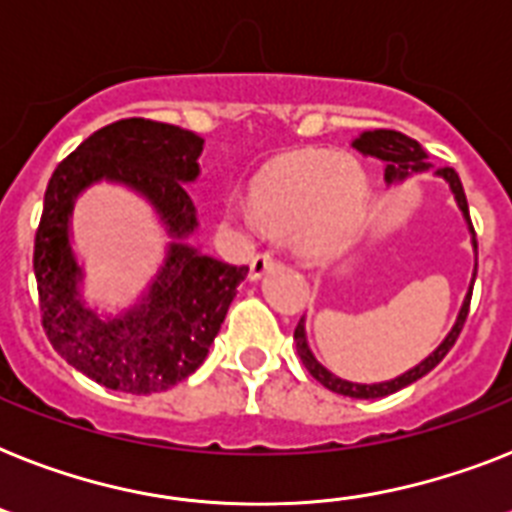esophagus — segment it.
<instances>
[{"instance_id": "obj_1", "label": "esophagus", "mask_w": 512, "mask_h": 512, "mask_svg": "<svg viewBox=\"0 0 512 512\" xmlns=\"http://www.w3.org/2000/svg\"><path fill=\"white\" fill-rule=\"evenodd\" d=\"M274 264H277V259H274V253L259 251L251 259V272H248V277H251V280H259V277H264V274L269 272V269H272Z\"/></svg>"}]
</instances>
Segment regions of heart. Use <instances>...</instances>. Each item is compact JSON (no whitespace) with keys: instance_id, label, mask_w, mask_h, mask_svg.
<instances>
[{"instance_id":"obj_1","label":"heart","mask_w":512,"mask_h":512,"mask_svg":"<svg viewBox=\"0 0 512 512\" xmlns=\"http://www.w3.org/2000/svg\"><path fill=\"white\" fill-rule=\"evenodd\" d=\"M366 190V172L353 156L298 149L261 167L253 177L251 201L261 225L277 232L298 230L303 248L329 251L361 217Z\"/></svg>"}]
</instances>
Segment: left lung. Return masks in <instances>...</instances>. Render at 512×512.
<instances>
[{
	"label": "left lung",
	"instance_id": "1",
	"mask_svg": "<svg viewBox=\"0 0 512 512\" xmlns=\"http://www.w3.org/2000/svg\"><path fill=\"white\" fill-rule=\"evenodd\" d=\"M353 149L361 151L363 156H374L379 162L384 164V180L387 183H395V180H403L408 177V172H424L429 170V162H426V151L418 146V141L408 138V135L398 133V130H369V133H363L361 138L353 141ZM437 175L450 185V190L455 193V201H458L460 211H463V217H466L468 227H471V217H468V201H466V193H463V183H460L458 172L453 167H439ZM474 232V227H471ZM474 248H476V238H474ZM474 280H476V272H474ZM471 293H474V282H471V290H468L466 301H463V308H460L458 319H455L453 329L447 332V337L442 340L437 350H434L432 356L424 358V361L413 366L411 371H405L400 377L390 379V382H379V384H358V382H348V379H340L335 377L332 371H327L322 363L316 361L314 353L308 350V342H306V327H303V319L298 322L295 327V348H298V356H301L303 366L308 369V374L316 379V382H322L327 390L337 392V395H348V398H361V400H369V398H384V395H392V392L403 390L408 384H413L416 379H421L424 374L437 366L442 358L450 353V348L455 345L458 340L460 329L466 324V316H468V306H471Z\"/></svg>",
	"mask_w": 512,
	"mask_h": 512
}]
</instances>
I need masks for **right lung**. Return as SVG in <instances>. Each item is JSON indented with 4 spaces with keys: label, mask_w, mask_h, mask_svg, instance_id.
Instances as JSON below:
<instances>
[{
    "label": "right lung",
    "mask_w": 512,
    "mask_h": 512,
    "mask_svg": "<svg viewBox=\"0 0 512 512\" xmlns=\"http://www.w3.org/2000/svg\"><path fill=\"white\" fill-rule=\"evenodd\" d=\"M201 149L204 138L177 125L143 117L117 120L88 135L46 185L33 243L41 324L59 356L107 390L151 395L190 377L246 280L248 266L211 259L185 243L198 227L185 183L198 177ZM99 179L141 192L176 238L144 301L114 320H101L82 306V273L69 248L74 198Z\"/></svg>",
    "instance_id": "obj_1"
}]
</instances>
